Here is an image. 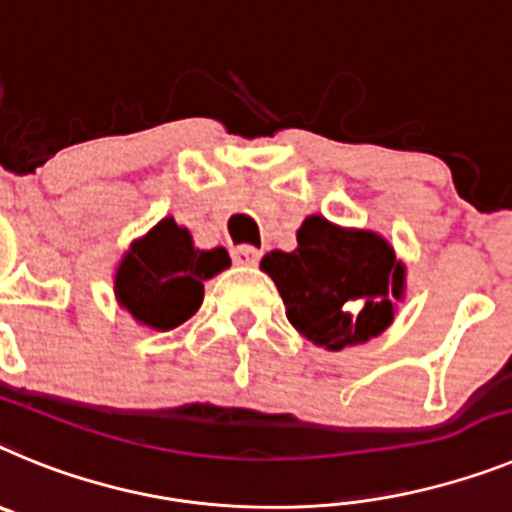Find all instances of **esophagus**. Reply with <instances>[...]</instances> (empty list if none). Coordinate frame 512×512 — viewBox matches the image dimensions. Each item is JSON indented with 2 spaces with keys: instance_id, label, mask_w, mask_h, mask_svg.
Instances as JSON below:
<instances>
[{
  "instance_id": "esophagus-1",
  "label": "esophagus",
  "mask_w": 512,
  "mask_h": 512,
  "mask_svg": "<svg viewBox=\"0 0 512 512\" xmlns=\"http://www.w3.org/2000/svg\"><path fill=\"white\" fill-rule=\"evenodd\" d=\"M260 255L262 252L257 250V247H252V244H239V247L231 250V260H234V265H244V268L257 265V262H260Z\"/></svg>"
}]
</instances>
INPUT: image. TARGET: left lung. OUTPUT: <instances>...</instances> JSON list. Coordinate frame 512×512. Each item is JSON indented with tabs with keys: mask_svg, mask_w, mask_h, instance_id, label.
Returning a JSON list of instances; mask_svg holds the SVG:
<instances>
[{
	"mask_svg": "<svg viewBox=\"0 0 512 512\" xmlns=\"http://www.w3.org/2000/svg\"><path fill=\"white\" fill-rule=\"evenodd\" d=\"M293 252L275 250L260 268L278 286L288 322L319 348L342 350L381 335L394 319L404 265L371 231L342 229L309 216Z\"/></svg>",
	"mask_w": 512,
	"mask_h": 512,
	"instance_id": "8db88e82",
	"label": "left lung"
}]
</instances>
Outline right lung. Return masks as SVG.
<instances>
[{
  "instance_id": "add662e5",
  "label": "right lung",
  "mask_w": 512,
  "mask_h": 512,
  "mask_svg": "<svg viewBox=\"0 0 512 512\" xmlns=\"http://www.w3.org/2000/svg\"><path fill=\"white\" fill-rule=\"evenodd\" d=\"M229 265L224 247L195 250L188 229L164 219L123 257L115 293L141 324L175 330L201 309L203 281Z\"/></svg>"
}]
</instances>
